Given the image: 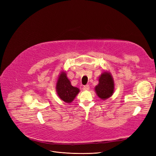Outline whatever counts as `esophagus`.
Here are the masks:
<instances>
[{
    "label": "esophagus",
    "mask_w": 156,
    "mask_h": 156,
    "mask_svg": "<svg viewBox=\"0 0 156 156\" xmlns=\"http://www.w3.org/2000/svg\"><path fill=\"white\" fill-rule=\"evenodd\" d=\"M83 90H85V91H86V90H89V85H84V87H83Z\"/></svg>",
    "instance_id": "34e87169"
}]
</instances>
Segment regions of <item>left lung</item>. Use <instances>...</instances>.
I'll use <instances>...</instances> for the list:
<instances>
[{
	"instance_id": "left-lung-1",
	"label": "left lung",
	"mask_w": 156,
	"mask_h": 156,
	"mask_svg": "<svg viewBox=\"0 0 156 156\" xmlns=\"http://www.w3.org/2000/svg\"><path fill=\"white\" fill-rule=\"evenodd\" d=\"M99 83L95 87V91L99 98L105 100L112 96L114 91V83L111 74L104 73L99 78Z\"/></svg>"
}]
</instances>
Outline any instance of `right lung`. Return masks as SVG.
<instances>
[{
    "label": "right lung",
    "instance_id": "add662e5",
    "mask_svg": "<svg viewBox=\"0 0 156 156\" xmlns=\"http://www.w3.org/2000/svg\"><path fill=\"white\" fill-rule=\"evenodd\" d=\"M56 91L59 98L67 103L73 102L80 92L78 88L72 86L65 73H62L59 75L56 85Z\"/></svg>",
    "mask_w": 156,
    "mask_h": 156
}]
</instances>
